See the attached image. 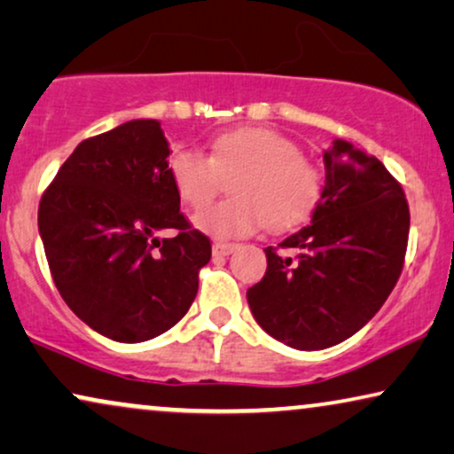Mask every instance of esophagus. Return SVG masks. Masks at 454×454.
I'll use <instances>...</instances> for the list:
<instances>
[{"label":"esophagus","instance_id":"esophagus-1","mask_svg":"<svg viewBox=\"0 0 454 454\" xmlns=\"http://www.w3.org/2000/svg\"><path fill=\"white\" fill-rule=\"evenodd\" d=\"M234 251H237V245H228V243H214V245H211V253H214L215 257H228Z\"/></svg>","mask_w":454,"mask_h":454}]
</instances>
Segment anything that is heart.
Segmentation results:
<instances>
[{
	"mask_svg": "<svg viewBox=\"0 0 454 454\" xmlns=\"http://www.w3.org/2000/svg\"><path fill=\"white\" fill-rule=\"evenodd\" d=\"M174 191L192 209L203 207L232 180V199L195 215L199 231L217 239H243L263 223L286 231L307 220L324 191L322 172L303 157L293 138L278 130L247 126L217 135L209 155L183 147L168 164Z\"/></svg>",
	"mask_w": 454,
	"mask_h": 454,
	"instance_id": "obj_1",
	"label": "heart"
}]
</instances>
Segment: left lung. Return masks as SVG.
I'll return each instance as SVG.
<instances>
[{"mask_svg": "<svg viewBox=\"0 0 454 454\" xmlns=\"http://www.w3.org/2000/svg\"><path fill=\"white\" fill-rule=\"evenodd\" d=\"M325 183L309 226L265 249L268 270L247 290L255 322L288 347L322 350L380 311L401 276L409 205L384 164L336 138L324 151Z\"/></svg>", "mask_w": 454, "mask_h": 454, "instance_id": "1", "label": "left lung"}]
</instances>
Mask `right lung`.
<instances>
[{
  "mask_svg": "<svg viewBox=\"0 0 454 454\" xmlns=\"http://www.w3.org/2000/svg\"><path fill=\"white\" fill-rule=\"evenodd\" d=\"M157 120H130L72 151L39 203L53 282L89 328L116 342L164 334L189 311L209 239L180 214ZM176 230L172 239L156 237Z\"/></svg>",
  "mask_w": 454,
  "mask_h": 454,
  "instance_id": "right-lung-1",
  "label": "right lung"
}]
</instances>
